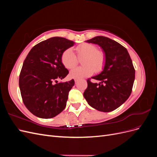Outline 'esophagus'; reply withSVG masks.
Returning a JSON list of instances; mask_svg holds the SVG:
<instances>
[{
  "mask_svg": "<svg viewBox=\"0 0 157 157\" xmlns=\"http://www.w3.org/2000/svg\"><path fill=\"white\" fill-rule=\"evenodd\" d=\"M78 80H79V79H78V78H75V82H77L78 81Z\"/></svg>",
  "mask_w": 157,
  "mask_h": 157,
  "instance_id": "esophagus-1",
  "label": "esophagus"
}]
</instances>
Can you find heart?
I'll return each instance as SVG.
<instances>
[{
	"mask_svg": "<svg viewBox=\"0 0 157 157\" xmlns=\"http://www.w3.org/2000/svg\"><path fill=\"white\" fill-rule=\"evenodd\" d=\"M78 58L84 57L82 60L84 65L75 67L71 71L70 76L75 78H82L88 77L93 73H99L103 69L105 63V54L98 50L97 46L90 43H82L76 47ZM61 60L65 68L71 69L78 63V59L73 50H65L61 57Z\"/></svg>",
	"mask_w": 157,
	"mask_h": 157,
	"instance_id": "1",
	"label": "heart"
}]
</instances>
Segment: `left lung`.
Segmentation results:
<instances>
[{"instance_id": "left-lung-1", "label": "left lung", "mask_w": 157, "mask_h": 157, "mask_svg": "<svg viewBox=\"0 0 157 157\" xmlns=\"http://www.w3.org/2000/svg\"><path fill=\"white\" fill-rule=\"evenodd\" d=\"M100 46L105 54L102 72L87 80L84 97L89 105L99 111L110 112L120 107L130 97L135 79V69L128 50L109 38L98 36L86 40Z\"/></svg>"}]
</instances>
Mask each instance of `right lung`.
<instances>
[{
    "label": "right lung",
    "instance_id": "obj_1",
    "mask_svg": "<svg viewBox=\"0 0 157 157\" xmlns=\"http://www.w3.org/2000/svg\"><path fill=\"white\" fill-rule=\"evenodd\" d=\"M74 43L65 38L52 37L33 46L23 61L19 86L23 103L34 115L51 118L65 108L75 81L58 83V79L69 73L61 57Z\"/></svg>",
    "mask_w": 157,
    "mask_h": 157
}]
</instances>
